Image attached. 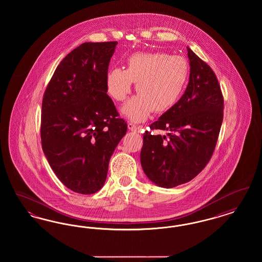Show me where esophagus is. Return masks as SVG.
<instances>
[{
    "instance_id": "obj_1",
    "label": "esophagus",
    "mask_w": 262,
    "mask_h": 262,
    "mask_svg": "<svg viewBox=\"0 0 262 262\" xmlns=\"http://www.w3.org/2000/svg\"><path fill=\"white\" fill-rule=\"evenodd\" d=\"M127 127H128L129 130H135V132L138 129V126L135 125V124H133V123H128V124H127Z\"/></svg>"
}]
</instances>
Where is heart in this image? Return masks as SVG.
I'll return each instance as SVG.
<instances>
[{"mask_svg": "<svg viewBox=\"0 0 262 262\" xmlns=\"http://www.w3.org/2000/svg\"><path fill=\"white\" fill-rule=\"evenodd\" d=\"M188 75V64L183 57L167 53H136L126 60V68L111 69L106 76V88L113 99L122 102L137 82L138 94L122 108L135 122L146 120L152 111L170 110L179 99Z\"/></svg>", "mask_w": 262, "mask_h": 262, "instance_id": "heart-1", "label": "heart"}]
</instances>
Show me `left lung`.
<instances>
[{"instance_id": "obj_1", "label": "left lung", "mask_w": 262, "mask_h": 262, "mask_svg": "<svg viewBox=\"0 0 262 262\" xmlns=\"http://www.w3.org/2000/svg\"><path fill=\"white\" fill-rule=\"evenodd\" d=\"M190 74L187 89L174 106L146 130L140 162L159 187H177L196 177L209 162L223 122L224 98L211 68L187 47Z\"/></svg>"}]
</instances>
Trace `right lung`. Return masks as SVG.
<instances>
[{
	"mask_svg": "<svg viewBox=\"0 0 262 262\" xmlns=\"http://www.w3.org/2000/svg\"><path fill=\"white\" fill-rule=\"evenodd\" d=\"M117 44L79 45L59 63L43 96L42 149L58 179L81 194L104 186L110 158L127 128L106 88Z\"/></svg>",
	"mask_w": 262,
	"mask_h": 262,
	"instance_id": "obj_1",
	"label": "right lung"
}]
</instances>
